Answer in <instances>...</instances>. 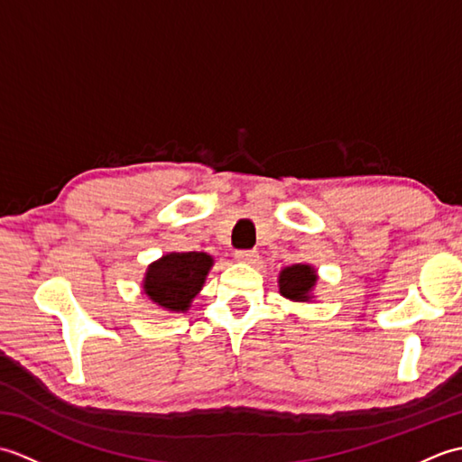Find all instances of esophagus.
I'll return each mask as SVG.
<instances>
[{"label": "esophagus", "mask_w": 462, "mask_h": 462, "mask_svg": "<svg viewBox=\"0 0 462 462\" xmlns=\"http://www.w3.org/2000/svg\"><path fill=\"white\" fill-rule=\"evenodd\" d=\"M234 258L238 262H246V263H256L258 260V252L256 250H236Z\"/></svg>", "instance_id": "obj_1"}]
</instances>
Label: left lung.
<instances>
[{
	"label": "left lung",
	"instance_id": "1",
	"mask_svg": "<svg viewBox=\"0 0 462 462\" xmlns=\"http://www.w3.org/2000/svg\"><path fill=\"white\" fill-rule=\"evenodd\" d=\"M316 272L303 263H296L280 273V293L290 300L308 301L310 291L316 286Z\"/></svg>",
	"mask_w": 462,
	"mask_h": 462
}]
</instances>
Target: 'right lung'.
I'll use <instances>...</instances> for the list:
<instances>
[{
  "instance_id": "1",
  "label": "right lung",
  "mask_w": 462,
  "mask_h": 462,
  "mask_svg": "<svg viewBox=\"0 0 462 462\" xmlns=\"http://www.w3.org/2000/svg\"><path fill=\"white\" fill-rule=\"evenodd\" d=\"M210 266L212 258L204 252L166 254L146 272L144 293L161 308L171 311L189 310Z\"/></svg>"
}]
</instances>
